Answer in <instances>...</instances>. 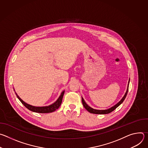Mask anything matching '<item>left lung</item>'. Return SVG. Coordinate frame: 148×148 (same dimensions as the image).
I'll use <instances>...</instances> for the list:
<instances>
[{
  "mask_svg": "<svg viewBox=\"0 0 148 148\" xmlns=\"http://www.w3.org/2000/svg\"><path fill=\"white\" fill-rule=\"evenodd\" d=\"M130 78L129 79V81H128V87H127V89H126V91L125 94V95H123V97H122V98L117 103H116L115 105H114V106H112V107L107 109V110H95V109H94L91 107H90L89 105L86 102V101H84V98L82 97V104H83V106L84 107V108H85L89 112L91 113V114H109L111 112H112L114 110H115L118 107H119V105L123 102L124 99H125L126 97V95H127L128 94V88H129V84H130Z\"/></svg>",
  "mask_w": 148,
  "mask_h": 148,
  "instance_id": "1",
  "label": "left lung"
}]
</instances>
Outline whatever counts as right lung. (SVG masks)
Returning <instances> with one entry per match:
<instances>
[{"label":"right lung","mask_w":148,"mask_h":148,"mask_svg":"<svg viewBox=\"0 0 148 148\" xmlns=\"http://www.w3.org/2000/svg\"><path fill=\"white\" fill-rule=\"evenodd\" d=\"M65 91H62L61 93L60 97L58 98V99L52 104L48 105V106H45V107H35L33 106V105H31L30 104H28L26 103L25 101H23L22 99H21L19 96L17 94V93L15 92L16 95L17 97V98L20 100V101L23 103V105H25V107H26L28 110H29L31 111L34 112H37V113H50V112H53L55 111L56 110H57L62 102V99L63 95H64Z\"/></svg>","instance_id":"right-lung-1"}]
</instances>
